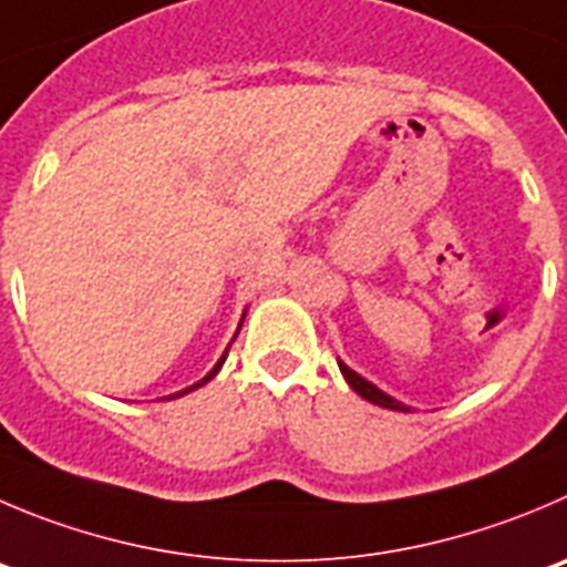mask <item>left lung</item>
I'll return each mask as SVG.
<instances>
[{"label": "left lung", "mask_w": 567, "mask_h": 567, "mask_svg": "<svg viewBox=\"0 0 567 567\" xmlns=\"http://www.w3.org/2000/svg\"><path fill=\"white\" fill-rule=\"evenodd\" d=\"M339 370H342V375H344V381H348V384H350V390H353L355 395L364 398V401L375 403V406L392 409V412H409V406H403L401 401H395V398H390V395H386V392H381L379 386L370 384L368 379H361V375L353 373V370H350L348 364H344V361H339Z\"/></svg>", "instance_id": "1"}]
</instances>
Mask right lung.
I'll return each instance as SVG.
<instances>
[{"mask_svg": "<svg viewBox=\"0 0 567 567\" xmlns=\"http://www.w3.org/2000/svg\"><path fill=\"white\" fill-rule=\"evenodd\" d=\"M239 328H241V326H239ZM236 333H239V331H236ZM234 339H236V337H234ZM228 350H230V348H228ZM228 350H225V353H223V359H219V361H217V364H214V370H212V373H208V375H206V379H203V381H197V384H192V386H186V390L175 392V395H169V398H181V395H186V392L197 390V386L208 384V381H212V379H214V375H217V373H219V368H223V364H225V359H228Z\"/></svg>", "mask_w": 567, "mask_h": 567, "instance_id": "obj_1", "label": "right lung"}]
</instances>
